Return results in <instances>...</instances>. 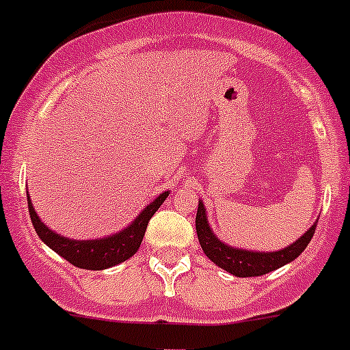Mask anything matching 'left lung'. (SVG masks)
<instances>
[{
    "label": "left lung",
    "instance_id": "1",
    "mask_svg": "<svg viewBox=\"0 0 350 350\" xmlns=\"http://www.w3.org/2000/svg\"><path fill=\"white\" fill-rule=\"evenodd\" d=\"M205 210V205L200 200L195 220L200 246H202L203 253L208 256V260H212L217 267H220V269H224L234 277L265 275V273L273 272V270L294 261L306 250L318 224L317 220L303 236L297 237V241H294L293 244L279 251H267V253L265 251H247L241 250V247L229 246L224 241H220L213 234L212 227H210Z\"/></svg>",
    "mask_w": 350,
    "mask_h": 350
}]
</instances>
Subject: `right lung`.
I'll use <instances>...</instances> for the list:
<instances>
[{
  "mask_svg": "<svg viewBox=\"0 0 350 350\" xmlns=\"http://www.w3.org/2000/svg\"><path fill=\"white\" fill-rule=\"evenodd\" d=\"M167 196L169 191L161 193L154 202L148 203L138 213L137 219L130 226L121 229L120 232L111 234L107 237H97V239H70V237L54 232L49 227L44 226V222L36 213L29 191H27V203H29V213L33 229L44 244H47L51 250L56 251L59 256H63L64 260L70 261L71 265L78 267V269L106 270L109 267L120 265L137 253L152 215L157 212L159 206L164 203Z\"/></svg>",
  "mask_w": 350,
  "mask_h": 350,
  "instance_id": "right-lung-1",
  "label": "right lung"
}]
</instances>
